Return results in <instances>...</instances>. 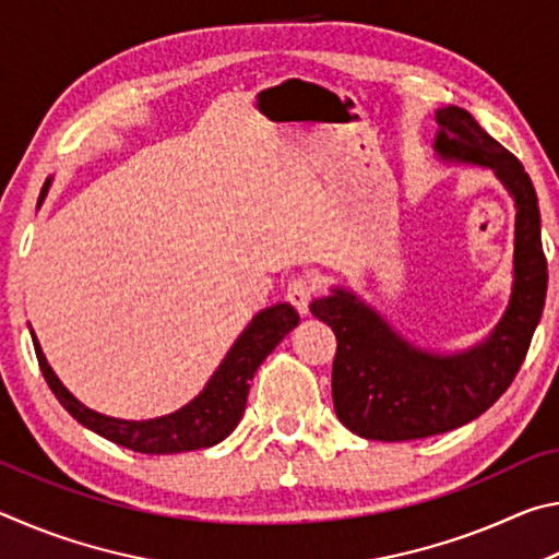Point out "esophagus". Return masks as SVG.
Instances as JSON below:
<instances>
[{
	"label": "esophagus",
	"mask_w": 559,
	"mask_h": 559,
	"mask_svg": "<svg viewBox=\"0 0 559 559\" xmlns=\"http://www.w3.org/2000/svg\"><path fill=\"white\" fill-rule=\"evenodd\" d=\"M313 296H316V281L313 278L296 276V278L288 281L286 298L300 316L308 313V306H310V300H313Z\"/></svg>",
	"instance_id": "1"
}]
</instances>
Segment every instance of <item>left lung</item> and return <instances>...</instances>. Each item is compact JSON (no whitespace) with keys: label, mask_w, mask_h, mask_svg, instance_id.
I'll return each instance as SVG.
<instances>
[{"label":"left lung","mask_w":559,"mask_h":559,"mask_svg":"<svg viewBox=\"0 0 559 559\" xmlns=\"http://www.w3.org/2000/svg\"><path fill=\"white\" fill-rule=\"evenodd\" d=\"M437 153L493 167L515 197V283L493 333L463 355H433L392 333L353 293L335 290L310 313L337 337L333 362L335 414L357 437L412 441L459 429L498 402L523 365L540 323L547 259L540 239L537 194L520 159L488 135L468 110H437Z\"/></svg>","instance_id":"left-lung-1"}]
</instances>
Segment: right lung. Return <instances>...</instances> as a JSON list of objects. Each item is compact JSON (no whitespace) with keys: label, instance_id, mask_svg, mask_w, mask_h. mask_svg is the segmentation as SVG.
I'll list each match as a JSON object with an SVG mask.
<instances>
[{"label":"right lung","instance_id":"1","mask_svg":"<svg viewBox=\"0 0 559 559\" xmlns=\"http://www.w3.org/2000/svg\"><path fill=\"white\" fill-rule=\"evenodd\" d=\"M46 189H49V179H46L41 187L39 202L44 200ZM296 325L298 313L288 306V302H278V306L261 310V313L251 320L249 328L239 335V340H236L229 355H226L224 362L219 365V370H216L212 380L206 382L204 392L187 406H182L179 412L150 421L112 419V416H103L88 409V406H83L59 382V377L53 374L39 343H36V335H32V340L46 384H49L56 400L61 402L63 409L69 412L75 421L83 424V427L91 431H96L98 437L118 443V447H126L138 453H150V456H153V453L210 449L214 443L229 437L236 429V424L241 421L246 409V396H249V386L253 374L259 370V365Z\"/></svg>","mask_w":559,"mask_h":559}]
</instances>
